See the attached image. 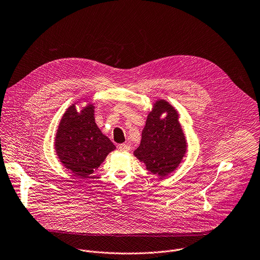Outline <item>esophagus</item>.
Masks as SVG:
<instances>
[{
    "label": "esophagus",
    "mask_w": 260,
    "mask_h": 260,
    "mask_svg": "<svg viewBox=\"0 0 260 260\" xmlns=\"http://www.w3.org/2000/svg\"><path fill=\"white\" fill-rule=\"evenodd\" d=\"M118 150L122 151V152H127V151H129V146L126 144H120L118 146Z\"/></svg>",
    "instance_id": "esophagus-1"
}]
</instances>
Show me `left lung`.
Instances as JSON below:
<instances>
[{
  "mask_svg": "<svg viewBox=\"0 0 260 260\" xmlns=\"http://www.w3.org/2000/svg\"><path fill=\"white\" fill-rule=\"evenodd\" d=\"M164 112L167 116L161 119ZM185 152L186 141L177 111L168 102L158 100L147 117L135 156L150 172L164 177L178 167Z\"/></svg>",
  "mask_w": 260,
  "mask_h": 260,
  "instance_id": "obj_1",
  "label": "left lung"
}]
</instances>
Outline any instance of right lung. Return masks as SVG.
<instances>
[{"mask_svg":"<svg viewBox=\"0 0 260 260\" xmlns=\"http://www.w3.org/2000/svg\"><path fill=\"white\" fill-rule=\"evenodd\" d=\"M58 159L77 177H88L115 149L95 123L94 106L78 112L70 106L60 119L54 142Z\"/></svg>","mask_w":260,"mask_h":260,"instance_id":"add662e5","label":"right lung"}]
</instances>
